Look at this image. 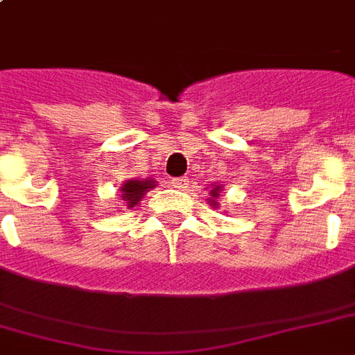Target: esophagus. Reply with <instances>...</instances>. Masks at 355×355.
Masks as SVG:
<instances>
[{
	"label": "esophagus",
	"mask_w": 355,
	"mask_h": 355,
	"mask_svg": "<svg viewBox=\"0 0 355 355\" xmlns=\"http://www.w3.org/2000/svg\"><path fill=\"white\" fill-rule=\"evenodd\" d=\"M188 177H178V178H173L171 180V186L177 189H186L188 188Z\"/></svg>",
	"instance_id": "1"
}]
</instances>
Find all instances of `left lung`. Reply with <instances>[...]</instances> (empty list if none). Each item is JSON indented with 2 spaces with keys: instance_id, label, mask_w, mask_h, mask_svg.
<instances>
[{
  "instance_id": "8db88e82",
  "label": "left lung",
  "mask_w": 355,
  "mask_h": 355,
  "mask_svg": "<svg viewBox=\"0 0 355 355\" xmlns=\"http://www.w3.org/2000/svg\"><path fill=\"white\" fill-rule=\"evenodd\" d=\"M221 186L219 184H211V189H210V199H208V202H210L214 208H216L219 202H217V197H219V193H221Z\"/></svg>"
}]
</instances>
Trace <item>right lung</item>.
<instances>
[{
  "instance_id": "1",
  "label": "right lung",
  "mask_w": 355,
  "mask_h": 355,
  "mask_svg": "<svg viewBox=\"0 0 355 355\" xmlns=\"http://www.w3.org/2000/svg\"><path fill=\"white\" fill-rule=\"evenodd\" d=\"M156 184L153 178H145V180H138V178H134V180H127V182L121 186V197L123 200H127V208H134V206L138 205L139 200L144 199V195L149 191V189L155 188Z\"/></svg>"
}]
</instances>
